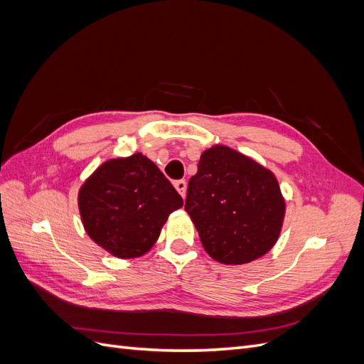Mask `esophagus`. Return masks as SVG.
<instances>
[{
  "mask_svg": "<svg viewBox=\"0 0 364 364\" xmlns=\"http://www.w3.org/2000/svg\"><path fill=\"white\" fill-rule=\"evenodd\" d=\"M174 188L178 190V193H179L182 197H185V194H186V182H185V181H176V182H174Z\"/></svg>",
  "mask_w": 364,
  "mask_h": 364,
  "instance_id": "1",
  "label": "esophagus"
}]
</instances>
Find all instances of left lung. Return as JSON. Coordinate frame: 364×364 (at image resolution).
<instances>
[{
    "mask_svg": "<svg viewBox=\"0 0 364 364\" xmlns=\"http://www.w3.org/2000/svg\"><path fill=\"white\" fill-rule=\"evenodd\" d=\"M185 211L208 255L240 266L266 255L277 243L285 200L269 168L217 144L202 153L188 183Z\"/></svg>",
    "mask_w": 364,
    "mask_h": 364,
    "instance_id": "8db88e82",
    "label": "left lung"
}]
</instances>
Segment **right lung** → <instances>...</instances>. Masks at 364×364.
<instances>
[{
    "instance_id": "1",
    "label": "right lung",
    "mask_w": 364,
    "mask_h": 364,
    "mask_svg": "<svg viewBox=\"0 0 364 364\" xmlns=\"http://www.w3.org/2000/svg\"><path fill=\"white\" fill-rule=\"evenodd\" d=\"M86 234L111 255H144L168 215L183 200L162 171L142 153L103 162L79 190Z\"/></svg>"
}]
</instances>
